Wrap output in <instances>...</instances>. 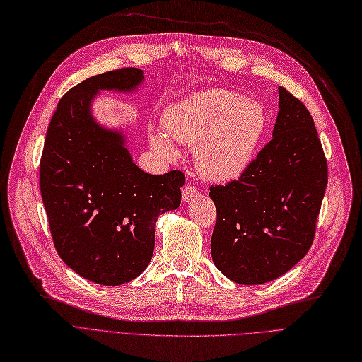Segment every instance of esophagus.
Here are the masks:
<instances>
[{"instance_id":"34e87169","label":"esophagus","mask_w":362,"mask_h":362,"mask_svg":"<svg viewBox=\"0 0 362 362\" xmlns=\"http://www.w3.org/2000/svg\"><path fill=\"white\" fill-rule=\"evenodd\" d=\"M197 196H199V188L194 184H187L182 188V200L184 202H190Z\"/></svg>"}]
</instances>
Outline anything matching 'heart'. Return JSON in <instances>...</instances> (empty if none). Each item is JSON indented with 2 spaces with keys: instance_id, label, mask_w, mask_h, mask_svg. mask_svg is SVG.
Segmentation results:
<instances>
[{
  "instance_id": "heart-1",
  "label": "heart",
  "mask_w": 362,
  "mask_h": 362,
  "mask_svg": "<svg viewBox=\"0 0 362 362\" xmlns=\"http://www.w3.org/2000/svg\"><path fill=\"white\" fill-rule=\"evenodd\" d=\"M165 132L150 143L166 158L175 156L171 139L196 144L200 174L214 181H231L247 169L269 128L267 109L228 90H206L169 106L162 117Z\"/></svg>"
}]
</instances>
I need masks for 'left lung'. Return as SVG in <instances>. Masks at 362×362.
<instances>
[{
    "mask_svg": "<svg viewBox=\"0 0 362 362\" xmlns=\"http://www.w3.org/2000/svg\"><path fill=\"white\" fill-rule=\"evenodd\" d=\"M272 139L238 180L211 185L216 268L238 284H262L311 247L329 170L311 113L284 87Z\"/></svg>",
    "mask_w": 362,
    "mask_h": 362,
    "instance_id": "8db88e82",
    "label": "left lung"
}]
</instances>
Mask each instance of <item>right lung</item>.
Listing matches in <instances>:
<instances>
[{
    "label": "right lung",
    "mask_w": 362,
    "mask_h": 362,
    "mask_svg": "<svg viewBox=\"0 0 362 362\" xmlns=\"http://www.w3.org/2000/svg\"><path fill=\"white\" fill-rule=\"evenodd\" d=\"M143 71L122 67L82 81L59 101L40 163L41 196L54 247L81 277L103 286L134 280L154 250L159 215L177 209L185 175L146 174L124 135L100 127L91 101L100 90L132 91Z\"/></svg>",
    "instance_id": "obj_1"
}]
</instances>
